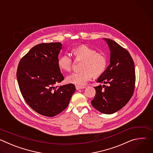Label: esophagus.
<instances>
[{"label":"esophagus","instance_id":"obj_1","mask_svg":"<svg viewBox=\"0 0 153 153\" xmlns=\"http://www.w3.org/2000/svg\"><path fill=\"white\" fill-rule=\"evenodd\" d=\"M85 86H79V85H76V90H80V89H83L85 88Z\"/></svg>","mask_w":153,"mask_h":153}]
</instances>
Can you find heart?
<instances>
[{
    "instance_id": "obj_1",
    "label": "heart",
    "mask_w": 153,
    "mask_h": 153,
    "mask_svg": "<svg viewBox=\"0 0 153 153\" xmlns=\"http://www.w3.org/2000/svg\"><path fill=\"white\" fill-rule=\"evenodd\" d=\"M76 60H82L79 72L73 73L67 77V80L71 83L82 85L90 80L93 76L98 77L106 70L107 59L102 52L96 51L93 48L86 45H81L73 50ZM58 66L60 70L69 72L73 67L74 62L68 54H64L58 59Z\"/></svg>"
}]
</instances>
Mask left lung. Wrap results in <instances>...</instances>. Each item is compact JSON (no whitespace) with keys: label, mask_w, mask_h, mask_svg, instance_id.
<instances>
[{"label":"left lung","mask_w":153,"mask_h":153,"mask_svg":"<svg viewBox=\"0 0 153 153\" xmlns=\"http://www.w3.org/2000/svg\"><path fill=\"white\" fill-rule=\"evenodd\" d=\"M111 51L110 64L99 77L94 87L96 94L92 105L104 114H113L122 108L133 95L136 74L134 61L129 52L113 40L104 39Z\"/></svg>","instance_id":"8db88e82"}]
</instances>
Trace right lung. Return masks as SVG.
Listing matches in <instances>:
<instances>
[{
	"mask_svg": "<svg viewBox=\"0 0 153 153\" xmlns=\"http://www.w3.org/2000/svg\"><path fill=\"white\" fill-rule=\"evenodd\" d=\"M60 42L42 43L21 58L17 70L20 93L26 103L37 113L55 116L66 108L76 90L73 83L55 86L64 77L58 66Z\"/></svg>",
	"mask_w": 153,
	"mask_h": 153,
	"instance_id": "right-lung-1",
	"label": "right lung"
}]
</instances>
